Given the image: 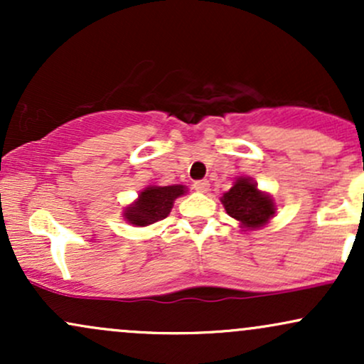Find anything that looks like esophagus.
Listing matches in <instances>:
<instances>
[{
	"label": "esophagus",
	"instance_id": "obj_1",
	"mask_svg": "<svg viewBox=\"0 0 364 364\" xmlns=\"http://www.w3.org/2000/svg\"><path fill=\"white\" fill-rule=\"evenodd\" d=\"M208 188H210V183H208L207 179H203V181H195L193 183V190L198 191V193H207Z\"/></svg>",
	"mask_w": 364,
	"mask_h": 364
}]
</instances>
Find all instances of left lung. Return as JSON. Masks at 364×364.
Masks as SVG:
<instances>
[{
	"instance_id": "8db88e82",
	"label": "left lung",
	"mask_w": 364,
	"mask_h": 364,
	"mask_svg": "<svg viewBox=\"0 0 364 364\" xmlns=\"http://www.w3.org/2000/svg\"><path fill=\"white\" fill-rule=\"evenodd\" d=\"M220 202L232 219L240 223L241 231H257L272 220L277 210L272 195L262 191L252 178L240 176L231 190L220 196Z\"/></svg>"
}]
</instances>
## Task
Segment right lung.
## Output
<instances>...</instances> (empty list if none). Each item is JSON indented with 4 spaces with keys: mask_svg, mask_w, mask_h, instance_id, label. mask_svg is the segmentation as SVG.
Segmentation results:
<instances>
[{
    "mask_svg": "<svg viewBox=\"0 0 364 364\" xmlns=\"http://www.w3.org/2000/svg\"><path fill=\"white\" fill-rule=\"evenodd\" d=\"M188 188L183 185L157 186L149 185L140 191L135 202L123 208V219L133 228H147L169 215L174 200L186 195Z\"/></svg>",
    "mask_w": 364,
    "mask_h": 364,
    "instance_id": "1",
    "label": "right lung"
}]
</instances>
